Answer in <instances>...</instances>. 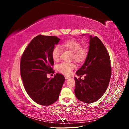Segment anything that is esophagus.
Here are the masks:
<instances>
[{"label":"esophagus","mask_w":129,"mask_h":129,"mask_svg":"<svg viewBox=\"0 0 129 129\" xmlns=\"http://www.w3.org/2000/svg\"><path fill=\"white\" fill-rule=\"evenodd\" d=\"M64 77H65V79H66V80L69 79H70V78H71V77L68 76H67V75H65V76H64Z\"/></svg>","instance_id":"34e87169"}]
</instances>
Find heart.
Wrapping results in <instances>:
<instances>
[{
  "mask_svg": "<svg viewBox=\"0 0 129 129\" xmlns=\"http://www.w3.org/2000/svg\"><path fill=\"white\" fill-rule=\"evenodd\" d=\"M63 47L72 52V58L77 62H82L86 58L88 49L86 47H81V43L76 40L71 39L63 42L62 44ZM61 53V48L58 45L53 48L52 52V56L55 61L60 60ZM76 68V65L73 63L62 62L57 66V71L65 75H70L72 71Z\"/></svg>",
  "mask_w": 129,
  "mask_h": 129,
  "instance_id": "heart-1",
  "label": "heart"
}]
</instances>
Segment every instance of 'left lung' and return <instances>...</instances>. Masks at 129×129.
<instances>
[{"mask_svg": "<svg viewBox=\"0 0 129 129\" xmlns=\"http://www.w3.org/2000/svg\"><path fill=\"white\" fill-rule=\"evenodd\" d=\"M89 46L84 64L76 72L78 76L85 74L84 80L75 77L76 98L85 103L100 99L108 88L111 67L108 52L100 39L89 36Z\"/></svg>", "mask_w": 129, "mask_h": 129, "instance_id": "1", "label": "left lung"}]
</instances>
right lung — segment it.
Returning a JSON list of instances; mask_svg holds the SVG:
<instances>
[{"instance_id": "1", "label": "right lung", "mask_w": 129, "mask_h": 129, "mask_svg": "<svg viewBox=\"0 0 129 129\" xmlns=\"http://www.w3.org/2000/svg\"><path fill=\"white\" fill-rule=\"evenodd\" d=\"M60 39L42 35L35 37L27 47L20 61V74L27 93L35 102L48 106L55 102L65 79L56 74L52 79L47 74L53 73L54 61L52 52Z\"/></svg>"}]
</instances>
